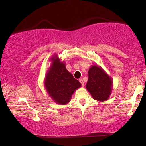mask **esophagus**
<instances>
[{
  "label": "esophagus",
  "instance_id": "esophagus-1",
  "mask_svg": "<svg viewBox=\"0 0 146 146\" xmlns=\"http://www.w3.org/2000/svg\"><path fill=\"white\" fill-rule=\"evenodd\" d=\"M79 82L81 83L82 86L84 87V81H83V80L82 79H79Z\"/></svg>",
  "mask_w": 146,
  "mask_h": 146
}]
</instances>
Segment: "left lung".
Wrapping results in <instances>:
<instances>
[{
	"label": "left lung",
	"instance_id": "1",
	"mask_svg": "<svg viewBox=\"0 0 146 146\" xmlns=\"http://www.w3.org/2000/svg\"><path fill=\"white\" fill-rule=\"evenodd\" d=\"M86 88L92 98L98 101H106L113 89L111 77L98 65H92L88 70Z\"/></svg>",
	"mask_w": 146,
	"mask_h": 146
}]
</instances>
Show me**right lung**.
Masks as SVG:
<instances>
[{
	"label": "right lung",
	"mask_w": 146,
	"mask_h": 146,
	"mask_svg": "<svg viewBox=\"0 0 146 146\" xmlns=\"http://www.w3.org/2000/svg\"><path fill=\"white\" fill-rule=\"evenodd\" d=\"M50 61L52 63L44 79L45 88L56 104H66L82 85L66 70L65 62H61L57 54L52 56Z\"/></svg>",
	"instance_id": "add662e5"
}]
</instances>
